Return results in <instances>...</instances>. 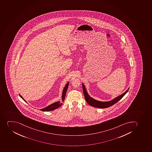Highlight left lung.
<instances>
[{"instance_id": "8db88e82", "label": "left lung", "mask_w": 152, "mask_h": 152, "mask_svg": "<svg viewBox=\"0 0 152 152\" xmlns=\"http://www.w3.org/2000/svg\"><path fill=\"white\" fill-rule=\"evenodd\" d=\"M82 85L83 92H84V96H85V99H86V102L89 105H91L92 107H97V108H101V109L110 107V106H113V104H115L117 102H118L120 100V99H122L123 97L126 94H127V92L128 91L129 89V88H128V89H127V91L124 92V94H121L120 96H118L113 100L109 101V102H100V101L95 100L92 98H91L86 92V88H85L84 84H82Z\"/></svg>"}]
</instances>
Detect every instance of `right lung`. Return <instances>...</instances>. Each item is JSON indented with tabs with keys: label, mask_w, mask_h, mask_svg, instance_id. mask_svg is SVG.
<instances>
[{
	"label": "right lung",
	"mask_w": 152,
	"mask_h": 152,
	"mask_svg": "<svg viewBox=\"0 0 152 152\" xmlns=\"http://www.w3.org/2000/svg\"><path fill=\"white\" fill-rule=\"evenodd\" d=\"M68 85H69V83H67V84L66 85V86L64 87V89L63 90L62 98H61L63 101L64 100V98H65V97H66V91H67ZM20 96L21 98H23H23L22 97V96H21L20 95ZM61 104H62V103H60V102H56V103H53L52 104H50L49 106H48L47 107H45L44 109H41V110L43 111V112L51 111V110H54L55 109H58V107H60V106H61Z\"/></svg>",
	"instance_id": "add662e5"
}]
</instances>
